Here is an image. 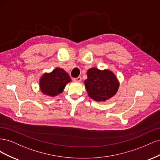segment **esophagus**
Here are the masks:
<instances>
[{"label": "esophagus", "mask_w": 160, "mask_h": 160, "mask_svg": "<svg viewBox=\"0 0 160 160\" xmlns=\"http://www.w3.org/2000/svg\"><path fill=\"white\" fill-rule=\"evenodd\" d=\"M73 81L75 82H80L81 81V77H77V78H74Z\"/></svg>", "instance_id": "1"}]
</instances>
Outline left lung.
Listing matches in <instances>:
<instances>
[{
  "label": "left lung",
  "instance_id": "1",
  "mask_svg": "<svg viewBox=\"0 0 160 160\" xmlns=\"http://www.w3.org/2000/svg\"><path fill=\"white\" fill-rule=\"evenodd\" d=\"M87 74L88 79L85 81V85L89 96L92 99L104 101L117 93L119 83L111 71L92 68L88 70Z\"/></svg>",
  "mask_w": 160,
  "mask_h": 160
}]
</instances>
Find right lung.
<instances>
[{"mask_svg": "<svg viewBox=\"0 0 160 160\" xmlns=\"http://www.w3.org/2000/svg\"><path fill=\"white\" fill-rule=\"evenodd\" d=\"M71 81L69 75L63 69L57 68L50 73L42 75L40 81V88L43 93L55 96L61 93L65 85Z\"/></svg>", "mask_w": 160, "mask_h": 160, "instance_id": "add662e5", "label": "right lung"}]
</instances>
